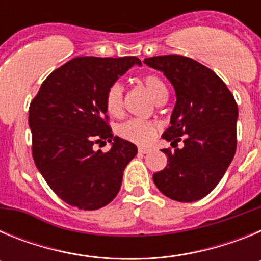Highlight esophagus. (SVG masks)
Listing matches in <instances>:
<instances>
[{
  "label": "esophagus",
  "mask_w": 261,
  "mask_h": 261,
  "mask_svg": "<svg viewBox=\"0 0 261 261\" xmlns=\"http://www.w3.org/2000/svg\"><path fill=\"white\" fill-rule=\"evenodd\" d=\"M150 151H151L150 147H145V146L138 147V153H140V154H149Z\"/></svg>",
  "instance_id": "1"
}]
</instances>
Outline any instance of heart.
I'll return each instance as SVG.
<instances>
[{
    "mask_svg": "<svg viewBox=\"0 0 261 261\" xmlns=\"http://www.w3.org/2000/svg\"><path fill=\"white\" fill-rule=\"evenodd\" d=\"M146 90L150 93L156 103L167 96V87L163 84V81L156 75H146L142 80ZM106 108L108 114L119 116L123 111V86L119 82L111 85L106 94ZM158 123L151 120L133 119L126 121L120 126V136L128 141H132L138 145H147L154 140L158 132Z\"/></svg>",
    "mask_w": 261,
    "mask_h": 261,
    "instance_id": "obj_1",
    "label": "heart"
}]
</instances>
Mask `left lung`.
<instances>
[{"instance_id":"obj_1","label":"left lung","mask_w":261,"mask_h":261,"mask_svg":"<svg viewBox=\"0 0 261 261\" xmlns=\"http://www.w3.org/2000/svg\"><path fill=\"white\" fill-rule=\"evenodd\" d=\"M144 64L162 71L176 95L171 126L162 135L175 149H163L167 166L153 180L168 199L197 201L216 188L234 158L238 106L225 82L195 60L168 55ZM180 137L185 145L176 148Z\"/></svg>"}]
</instances>
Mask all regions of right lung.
Listing matches in <instances>:
<instances>
[{
	"instance_id": "right-lung-1",
	"label": "right lung",
	"mask_w": 261,
	"mask_h": 261,
	"mask_svg": "<svg viewBox=\"0 0 261 261\" xmlns=\"http://www.w3.org/2000/svg\"><path fill=\"white\" fill-rule=\"evenodd\" d=\"M135 65L141 66L135 56L73 59L48 75L30 105L36 167L71 206L95 211L110 204L137 154V146L112 135L106 121L108 87ZM102 139L111 142L106 153L93 150Z\"/></svg>"
}]
</instances>
